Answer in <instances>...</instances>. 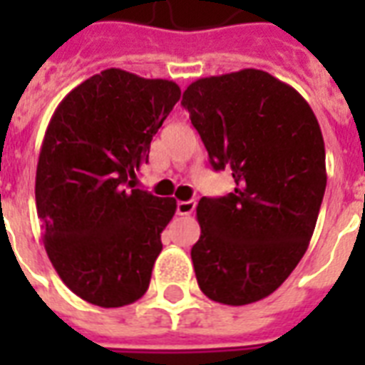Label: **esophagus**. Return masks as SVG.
<instances>
[{
  "label": "esophagus",
  "mask_w": 365,
  "mask_h": 365,
  "mask_svg": "<svg viewBox=\"0 0 365 365\" xmlns=\"http://www.w3.org/2000/svg\"><path fill=\"white\" fill-rule=\"evenodd\" d=\"M195 206H197L195 200H180L176 206V212L180 216H189V214H193Z\"/></svg>",
  "instance_id": "obj_1"
}]
</instances>
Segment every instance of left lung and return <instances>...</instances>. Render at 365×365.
I'll return each instance as SVG.
<instances>
[{"mask_svg":"<svg viewBox=\"0 0 365 365\" xmlns=\"http://www.w3.org/2000/svg\"><path fill=\"white\" fill-rule=\"evenodd\" d=\"M182 106L214 170L233 172V193L202 197L191 248L206 297L248 305L292 274L314 233L326 191V149L311 106L263 70L202 77Z\"/></svg>","mask_w":365,"mask_h":365,"instance_id":"obj_1","label":"left lung"}]
</instances>
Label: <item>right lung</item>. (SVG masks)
Wrapping results in <instances>:
<instances>
[{"instance_id": "obj_1", "label": "right lung", "mask_w": 365, "mask_h": 365, "mask_svg": "<svg viewBox=\"0 0 365 365\" xmlns=\"http://www.w3.org/2000/svg\"><path fill=\"white\" fill-rule=\"evenodd\" d=\"M180 94L174 81L110 68L77 85L48 121L37 217L48 259L87 303L125 307L148 292L176 199L132 187Z\"/></svg>"}]
</instances>
